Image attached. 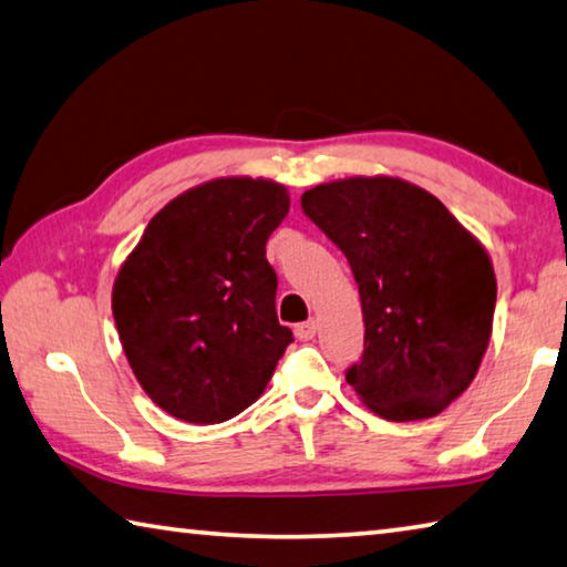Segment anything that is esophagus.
I'll return each instance as SVG.
<instances>
[{"mask_svg":"<svg viewBox=\"0 0 567 567\" xmlns=\"http://www.w3.org/2000/svg\"><path fill=\"white\" fill-rule=\"evenodd\" d=\"M316 331H319V323H316V321H303V323L296 326V339H299V341H311L313 336H316Z\"/></svg>","mask_w":567,"mask_h":567,"instance_id":"34e87169","label":"esophagus"}]
</instances>
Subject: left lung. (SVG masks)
Instances as JSON below:
<instances>
[{"label": "left lung", "mask_w": 567, "mask_h": 567, "mask_svg": "<svg viewBox=\"0 0 567 567\" xmlns=\"http://www.w3.org/2000/svg\"><path fill=\"white\" fill-rule=\"evenodd\" d=\"M301 208L359 284L363 353L346 381L385 421L439 415L491 341L498 286L485 248L433 194L393 176L313 186Z\"/></svg>", "instance_id": "left-lung-1"}]
</instances>
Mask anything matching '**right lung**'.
<instances>
[{
    "instance_id": "add662e5",
    "label": "right lung",
    "mask_w": 567,
    "mask_h": 567,
    "mask_svg": "<svg viewBox=\"0 0 567 567\" xmlns=\"http://www.w3.org/2000/svg\"><path fill=\"white\" fill-rule=\"evenodd\" d=\"M266 178H214L148 221L112 293L118 339L158 409L224 423L248 409L293 341L278 323L266 241L289 214Z\"/></svg>"
}]
</instances>
